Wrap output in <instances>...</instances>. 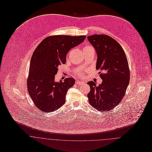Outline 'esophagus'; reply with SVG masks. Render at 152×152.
<instances>
[{
    "mask_svg": "<svg viewBox=\"0 0 152 152\" xmlns=\"http://www.w3.org/2000/svg\"><path fill=\"white\" fill-rule=\"evenodd\" d=\"M75 83L77 84H78V85H82V84H84V82L82 81H76Z\"/></svg>",
    "mask_w": 152,
    "mask_h": 152,
    "instance_id": "34e87169",
    "label": "esophagus"
}]
</instances>
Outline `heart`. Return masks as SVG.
<instances>
[{
  "instance_id": "b5f03b06",
  "label": "heart",
  "mask_w": 152,
  "mask_h": 152,
  "mask_svg": "<svg viewBox=\"0 0 152 152\" xmlns=\"http://www.w3.org/2000/svg\"><path fill=\"white\" fill-rule=\"evenodd\" d=\"M89 47H90V46H86V47H85V48H84V49L88 48H89ZM77 75H80V76H81V75H82V72H81V71H78V72H77Z\"/></svg>"
}]
</instances>
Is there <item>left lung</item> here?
<instances>
[{
  "instance_id": "8db88e82",
  "label": "left lung",
  "mask_w": 152,
  "mask_h": 152,
  "mask_svg": "<svg viewBox=\"0 0 152 152\" xmlns=\"http://www.w3.org/2000/svg\"><path fill=\"white\" fill-rule=\"evenodd\" d=\"M87 38L97 54L96 69L104 72L99 75L101 84L92 81L87 83L89 103L99 111L110 110L121 102L129 83L127 57L121 45L109 36L94 34Z\"/></svg>"
}]
</instances>
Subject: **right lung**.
I'll return each mask as SVG.
<instances>
[{"label":"right lung","instance_id":"right-lung-1","mask_svg":"<svg viewBox=\"0 0 152 152\" xmlns=\"http://www.w3.org/2000/svg\"><path fill=\"white\" fill-rule=\"evenodd\" d=\"M86 38V36H50L35 49L30 63L27 89L40 110L52 112L65 104L67 91L74 86L75 80L66 78L64 82H56L55 75L58 66L65 64L68 51L82 43Z\"/></svg>","mask_w":152,"mask_h":152}]
</instances>
